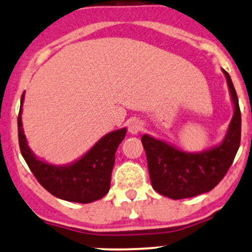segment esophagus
Wrapping results in <instances>:
<instances>
[{
	"mask_svg": "<svg viewBox=\"0 0 252 252\" xmlns=\"http://www.w3.org/2000/svg\"><path fill=\"white\" fill-rule=\"evenodd\" d=\"M143 129V124L139 120H132L128 125V132L131 134H138Z\"/></svg>",
	"mask_w": 252,
	"mask_h": 252,
	"instance_id": "1",
	"label": "esophagus"
}]
</instances>
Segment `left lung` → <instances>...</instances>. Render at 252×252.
<instances>
[{
  "mask_svg": "<svg viewBox=\"0 0 252 252\" xmlns=\"http://www.w3.org/2000/svg\"><path fill=\"white\" fill-rule=\"evenodd\" d=\"M223 70L233 105V117L223 140L200 152L180 150L150 134L141 137L153 189L171 199L191 198L211 191L231 166L241 143V111L229 73Z\"/></svg>",
  "mask_w": 252,
  "mask_h": 252,
  "instance_id": "8db88e82",
  "label": "left lung"
}]
</instances>
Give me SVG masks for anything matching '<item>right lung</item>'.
Listing matches in <instances>:
<instances>
[{
	"label": "right lung",
	"mask_w": 252,
	"mask_h": 252,
	"mask_svg": "<svg viewBox=\"0 0 252 252\" xmlns=\"http://www.w3.org/2000/svg\"><path fill=\"white\" fill-rule=\"evenodd\" d=\"M23 101L25 92L17 118L20 149L37 182L53 196L67 202L87 204L101 199L109 191L115 152L126 137V127L103 135L76 160L66 165H54L37 158L28 146L22 125Z\"/></svg>",
	"instance_id": "obj_1"
}]
</instances>
